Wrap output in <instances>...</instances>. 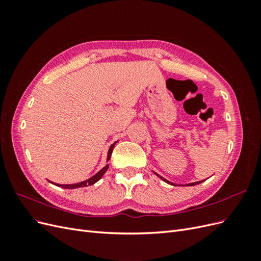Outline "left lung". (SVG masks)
<instances>
[{
	"instance_id": "obj_1",
	"label": "left lung",
	"mask_w": 261,
	"mask_h": 261,
	"mask_svg": "<svg viewBox=\"0 0 261 261\" xmlns=\"http://www.w3.org/2000/svg\"><path fill=\"white\" fill-rule=\"evenodd\" d=\"M155 174H156V173H155ZM156 175H158V174H156ZM158 176H159L160 178H162L164 181H167V183H169V184L173 185V184L171 183V181H169V180H167V179H165V178H163L162 176H160V175H158ZM199 183H201V180H200V181H196V183H191V184H187V186H194V185H197V184H199Z\"/></svg>"
}]
</instances>
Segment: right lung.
<instances>
[{
  "instance_id": "1",
  "label": "right lung",
  "mask_w": 261,
  "mask_h": 261,
  "mask_svg": "<svg viewBox=\"0 0 261 261\" xmlns=\"http://www.w3.org/2000/svg\"><path fill=\"white\" fill-rule=\"evenodd\" d=\"M115 146V143L111 145V147H110L109 149V152H108V159L107 161H109L110 159H111V155H112V152H113V148ZM109 169V164H107L106 167L100 170L97 174H94L92 177H90L89 179H86L84 181H81V183H77V184H68V185H61V184H57V186H61L62 188H68V189H72V188H78V187H85V186H88V185H92L96 183V181H98L102 176H103L105 173L107 172V170Z\"/></svg>"
}]
</instances>
